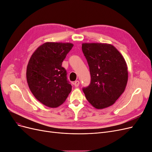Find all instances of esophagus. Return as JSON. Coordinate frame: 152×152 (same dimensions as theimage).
<instances>
[{
    "label": "esophagus",
    "mask_w": 152,
    "mask_h": 152,
    "mask_svg": "<svg viewBox=\"0 0 152 152\" xmlns=\"http://www.w3.org/2000/svg\"><path fill=\"white\" fill-rule=\"evenodd\" d=\"M74 86H75V87H77L78 86H79V84H80V82L79 81V80H76V81H75L74 82Z\"/></svg>",
    "instance_id": "obj_1"
}]
</instances>
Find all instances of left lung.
Instances as JSON below:
<instances>
[{
	"label": "left lung",
	"instance_id": "1",
	"mask_svg": "<svg viewBox=\"0 0 152 152\" xmlns=\"http://www.w3.org/2000/svg\"><path fill=\"white\" fill-rule=\"evenodd\" d=\"M82 49L91 77L89 86L82 89L86 98L96 108L108 107L126 89L128 72L125 59L109 44L83 43Z\"/></svg>",
	"mask_w": 152,
	"mask_h": 152
}]
</instances>
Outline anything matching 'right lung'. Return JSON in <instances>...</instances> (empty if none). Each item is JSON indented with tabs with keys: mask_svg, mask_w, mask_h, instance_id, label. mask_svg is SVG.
<instances>
[{
	"mask_svg": "<svg viewBox=\"0 0 152 152\" xmlns=\"http://www.w3.org/2000/svg\"><path fill=\"white\" fill-rule=\"evenodd\" d=\"M72 43L45 42L31 55L26 68L29 88L40 103L50 108L62 104L72 91L66 71L61 66Z\"/></svg>",
	"mask_w": 152,
	"mask_h": 152,
	"instance_id": "add662e5",
	"label": "right lung"
}]
</instances>
